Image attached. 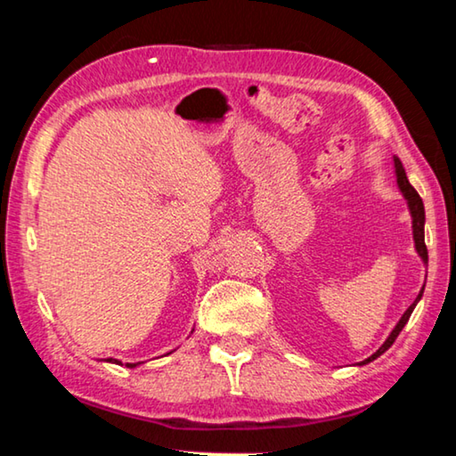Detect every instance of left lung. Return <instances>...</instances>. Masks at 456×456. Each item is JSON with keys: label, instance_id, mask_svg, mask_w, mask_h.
Listing matches in <instances>:
<instances>
[{"label": "left lung", "instance_id": "left-lung-1", "mask_svg": "<svg viewBox=\"0 0 456 456\" xmlns=\"http://www.w3.org/2000/svg\"><path fill=\"white\" fill-rule=\"evenodd\" d=\"M395 174H397V184H399V188H402V192H403V196L407 199V205H410L411 216H413V240H416V249H418V254L422 256V260L428 264V249H426V241H424V221H426V216H424V202H422V199H419V194L416 192V188L410 184V180H407L402 161H399L397 158H395ZM422 293H424V290H422ZM422 293L418 295V298H416V301H413V305H410V309H407L405 314H403V317L399 319V323L395 325V330L391 331V336L385 339V344L380 346V348L375 352V354L369 356L366 360H362V364L370 362V360H375L377 356L383 354L385 350L391 348V344L395 342V338L399 336V331L403 330V325L407 323V319H410L411 311H413V307H416V303L419 301V297H422Z\"/></svg>", "mask_w": 456, "mask_h": 456}]
</instances>
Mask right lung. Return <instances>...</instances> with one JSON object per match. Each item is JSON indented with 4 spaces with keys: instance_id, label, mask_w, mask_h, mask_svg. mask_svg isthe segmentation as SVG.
<instances>
[{
    "instance_id": "1",
    "label": "right lung",
    "mask_w": 456,
    "mask_h": 456,
    "mask_svg": "<svg viewBox=\"0 0 456 456\" xmlns=\"http://www.w3.org/2000/svg\"><path fill=\"white\" fill-rule=\"evenodd\" d=\"M108 360H112V358H108ZM112 362H114V360H112ZM126 366H134V364H126Z\"/></svg>"
}]
</instances>
